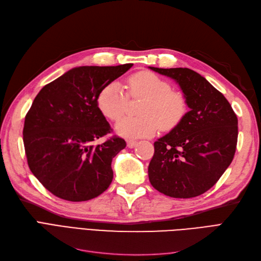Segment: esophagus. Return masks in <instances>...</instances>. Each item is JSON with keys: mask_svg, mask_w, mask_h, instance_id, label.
Masks as SVG:
<instances>
[{"mask_svg": "<svg viewBox=\"0 0 261 261\" xmlns=\"http://www.w3.org/2000/svg\"><path fill=\"white\" fill-rule=\"evenodd\" d=\"M136 145H137L136 140H132V139L127 140V147L128 148H134V147H136Z\"/></svg>", "mask_w": 261, "mask_h": 261, "instance_id": "1", "label": "esophagus"}]
</instances>
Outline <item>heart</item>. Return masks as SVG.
<instances>
[{"label": "heart", "mask_w": 261, "mask_h": 261, "mask_svg": "<svg viewBox=\"0 0 261 261\" xmlns=\"http://www.w3.org/2000/svg\"><path fill=\"white\" fill-rule=\"evenodd\" d=\"M132 98H143L137 117H125L117 122V134L126 138L149 137L159 128L168 132L183 121L187 113V100L183 93L172 90L171 84L151 72H138L128 78ZM128 97L117 82L102 88L97 97L99 111L110 121H117L125 113Z\"/></svg>", "instance_id": "b5f03b06"}]
</instances>
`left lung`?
Segmentation results:
<instances>
[{
    "label": "left lung",
    "mask_w": 261,
    "mask_h": 261,
    "mask_svg": "<svg viewBox=\"0 0 261 261\" xmlns=\"http://www.w3.org/2000/svg\"><path fill=\"white\" fill-rule=\"evenodd\" d=\"M149 68L174 80L191 109L175 128L154 143L149 180L173 198H193L215 185L231 164L238 116L223 94L194 70Z\"/></svg>",
    "instance_id": "1"
}]
</instances>
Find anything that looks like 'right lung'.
I'll return each instance as SVG.
<instances>
[{
    "instance_id": "add662e5",
    "label": "right lung",
    "mask_w": 261,
    "mask_h": 261,
    "mask_svg": "<svg viewBox=\"0 0 261 261\" xmlns=\"http://www.w3.org/2000/svg\"><path fill=\"white\" fill-rule=\"evenodd\" d=\"M132 66L75 67L37 94L25 117L23 146L30 171L54 196L86 201L111 184L112 159L126 143L117 136L97 143L112 132L97 97Z\"/></svg>"
}]
</instances>
